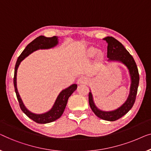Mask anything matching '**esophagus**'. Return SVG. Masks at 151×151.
Wrapping results in <instances>:
<instances>
[{
  "instance_id": "esophagus-1",
  "label": "esophagus",
  "mask_w": 151,
  "mask_h": 151,
  "mask_svg": "<svg viewBox=\"0 0 151 151\" xmlns=\"http://www.w3.org/2000/svg\"><path fill=\"white\" fill-rule=\"evenodd\" d=\"M88 82V79L85 76H81L76 81V83L78 85H83V84H87Z\"/></svg>"
}]
</instances>
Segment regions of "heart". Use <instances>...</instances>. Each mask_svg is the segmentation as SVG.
I'll list each match as a JSON object with an SVG mask.
<instances>
[{
  "label": "heart",
  "mask_w": 151,
  "mask_h": 151,
  "mask_svg": "<svg viewBox=\"0 0 151 151\" xmlns=\"http://www.w3.org/2000/svg\"><path fill=\"white\" fill-rule=\"evenodd\" d=\"M86 54L89 57H92L95 55V59L98 62H100L103 60L104 58V53L101 50H97L96 48L94 46H90L87 48Z\"/></svg>",
  "instance_id": "heart-1"
}]
</instances>
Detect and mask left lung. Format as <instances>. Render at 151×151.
<instances>
[{
    "mask_svg": "<svg viewBox=\"0 0 151 151\" xmlns=\"http://www.w3.org/2000/svg\"><path fill=\"white\" fill-rule=\"evenodd\" d=\"M107 42V57L108 61H119L126 65L129 70L131 77L130 92L127 101L122 106L113 111H105L98 109L95 105L93 100L92 94L91 91L89 93V104L92 111L98 117L107 121H115L122 118L127 113H128L134 105L136 99L137 88L139 86V76L137 65L134 59L130 53L127 51L124 46L113 37H107L103 39Z\"/></svg>",
    "mask_w": 151,
    "mask_h": 151,
    "instance_id": "obj_1",
    "label": "left lung"
}]
</instances>
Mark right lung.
Returning a JSON list of instances; mask_svg holds the SVG:
<instances>
[{
  "instance_id": "right-lung-1",
  "label": "right lung",
  "mask_w": 151,
  "mask_h": 151,
  "mask_svg": "<svg viewBox=\"0 0 151 151\" xmlns=\"http://www.w3.org/2000/svg\"><path fill=\"white\" fill-rule=\"evenodd\" d=\"M58 42V37H57V36H53V37H46L43 35L39 36V37L35 38L33 41L31 42L30 44H29L27 46L25 49L23 50L21 55L18 57L16 65H15L14 85L15 92H16V96L19 102L20 109L29 118L35 121V122L39 123V124H46V123L52 122L61 117L63 111H64L65 106L67 105L68 100L69 97L71 96L72 94L76 90L77 85L73 84L68 87V88H65V90L61 91L59 93L58 96H57L51 109L44 114H36L29 111L24 106L22 99H21L20 94L18 93V89H17V70H18V66L21 61L25 57H27L28 55L32 53L33 52L39 49H49V48H53L55 46L57 45Z\"/></svg>"
}]
</instances>
